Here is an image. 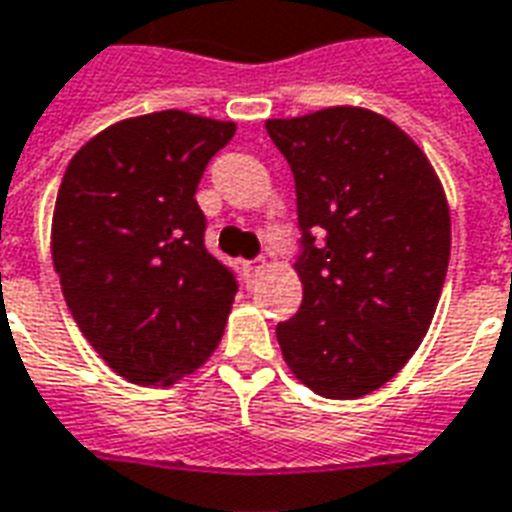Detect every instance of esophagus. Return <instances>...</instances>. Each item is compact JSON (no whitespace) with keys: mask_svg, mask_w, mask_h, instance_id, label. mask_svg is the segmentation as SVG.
I'll return each mask as SVG.
<instances>
[{"mask_svg":"<svg viewBox=\"0 0 512 512\" xmlns=\"http://www.w3.org/2000/svg\"><path fill=\"white\" fill-rule=\"evenodd\" d=\"M263 268H266V260H252V263H246V274L257 276Z\"/></svg>","mask_w":512,"mask_h":512,"instance_id":"1","label":"esophagus"}]
</instances>
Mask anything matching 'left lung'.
<instances>
[{"label":"left lung","mask_w":512,"mask_h":512,"mask_svg":"<svg viewBox=\"0 0 512 512\" xmlns=\"http://www.w3.org/2000/svg\"><path fill=\"white\" fill-rule=\"evenodd\" d=\"M295 179L301 309L276 325L290 372L361 399L401 372L437 312L450 260L445 189L418 143L369 108L268 119Z\"/></svg>","instance_id":"8db88e82"}]
</instances>
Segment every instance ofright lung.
<instances>
[{"mask_svg": "<svg viewBox=\"0 0 512 512\" xmlns=\"http://www.w3.org/2000/svg\"><path fill=\"white\" fill-rule=\"evenodd\" d=\"M233 121L157 111L75 151L56 195L51 255L75 323L113 372L173 385L211 358L236 276L203 244L195 192Z\"/></svg>", "mask_w": 512, "mask_h": 512, "instance_id": "1", "label": "right lung"}]
</instances>
